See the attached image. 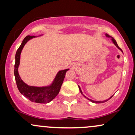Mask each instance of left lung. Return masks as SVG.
<instances>
[{
	"instance_id": "1",
	"label": "left lung",
	"mask_w": 135,
	"mask_h": 135,
	"mask_svg": "<svg viewBox=\"0 0 135 135\" xmlns=\"http://www.w3.org/2000/svg\"><path fill=\"white\" fill-rule=\"evenodd\" d=\"M105 36H106V37H108V38H111V40H112V41H113V43L114 44V45H115V46H116L117 47V48H118V49H119V50H121V51H122V52H123V51H122V50H121V48H119V46H118V44H117V43H116V40H114V39L113 38V37L110 36H109V35H108V34H105ZM79 90H80V92H81V94H82V95H83V96H84V97H85V98H86V99H88V100H90V101H91V102H92V103H105V102L108 101V100H109V99H111V97L113 96V95H112V96H111V97H109V99H106V100H100V101H96V100H94L90 99L87 98V97H86V96H85V95H84V94H83V93H82V90H81V89H80V86H79Z\"/></svg>"
}]
</instances>
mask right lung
<instances>
[{"instance_id":"add662e5","label":"right lung","mask_w":135,"mask_h":135,"mask_svg":"<svg viewBox=\"0 0 135 135\" xmlns=\"http://www.w3.org/2000/svg\"><path fill=\"white\" fill-rule=\"evenodd\" d=\"M41 36V35H40ZM35 36H27L25 37L16 53V62L14 65V76L17 87L21 94L26 97L31 101L36 103L46 104L51 101L58 95L60 90L66 72L69 69L60 70L57 73L53 82L50 85L44 87H35L26 84L21 79L18 73V67L20 63L21 53L24 45L29 40L35 38Z\"/></svg>"}]
</instances>
